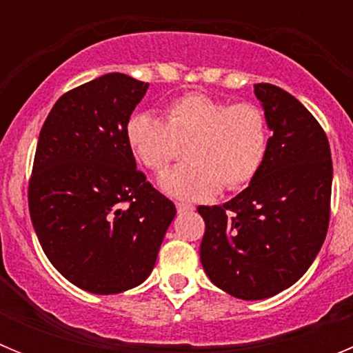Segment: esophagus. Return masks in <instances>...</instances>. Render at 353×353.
Instances as JSON below:
<instances>
[{
    "mask_svg": "<svg viewBox=\"0 0 353 353\" xmlns=\"http://www.w3.org/2000/svg\"><path fill=\"white\" fill-rule=\"evenodd\" d=\"M176 210H179V214H187V212L194 210V207H192L191 203H183V201H179V203H176Z\"/></svg>",
    "mask_w": 353,
    "mask_h": 353,
    "instance_id": "34e87169",
    "label": "esophagus"
}]
</instances>
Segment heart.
Segmentation results:
<instances>
[{
	"mask_svg": "<svg viewBox=\"0 0 353 353\" xmlns=\"http://www.w3.org/2000/svg\"><path fill=\"white\" fill-rule=\"evenodd\" d=\"M127 141L148 170L161 173L187 145L191 164L162 174L161 189L173 198L208 199L226 187L236 191L254 180L269 152V123L252 102L232 104L205 93H187L168 108L132 114Z\"/></svg>",
	"mask_w": 353,
	"mask_h": 353,
	"instance_id": "heart-1",
	"label": "heart"
}]
</instances>
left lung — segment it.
<instances>
[{
	"label": "left lung",
	"instance_id": "left-lung-1",
	"mask_svg": "<svg viewBox=\"0 0 353 353\" xmlns=\"http://www.w3.org/2000/svg\"><path fill=\"white\" fill-rule=\"evenodd\" d=\"M254 95L272 132L260 173L223 207H198L205 272L242 301L269 299L304 276L325 240L332 189L329 139L316 118L274 84H254Z\"/></svg>",
	"mask_w": 353,
	"mask_h": 353
}]
</instances>
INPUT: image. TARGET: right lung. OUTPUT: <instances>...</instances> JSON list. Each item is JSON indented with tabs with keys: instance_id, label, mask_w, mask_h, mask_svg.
Returning <instances> with one entry per match:
<instances>
[{
	"instance_id": "add662e5",
	"label": "right lung",
	"mask_w": 353,
	"mask_h": 353,
	"mask_svg": "<svg viewBox=\"0 0 353 353\" xmlns=\"http://www.w3.org/2000/svg\"><path fill=\"white\" fill-rule=\"evenodd\" d=\"M148 83L113 72L61 95L37 143L28 203L54 269L97 295L141 285L176 208L146 182L127 123Z\"/></svg>"
}]
</instances>
